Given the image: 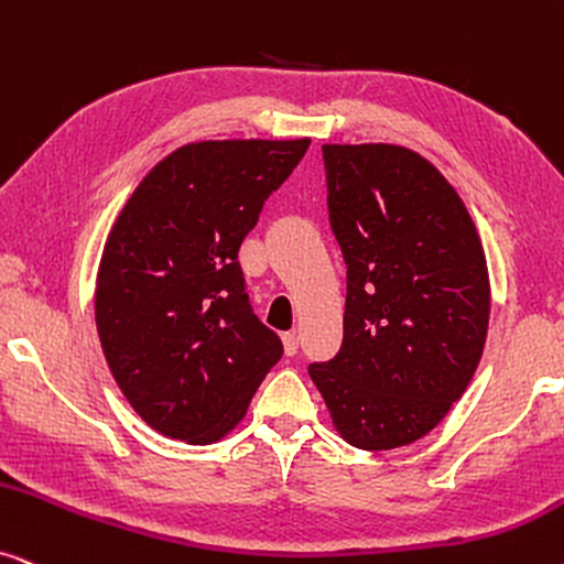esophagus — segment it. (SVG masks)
<instances>
[{"mask_svg":"<svg viewBox=\"0 0 564 564\" xmlns=\"http://www.w3.org/2000/svg\"><path fill=\"white\" fill-rule=\"evenodd\" d=\"M282 347H284V355H295L297 352V334L295 332H284L282 334Z\"/></svg>","mask_w":564,"mask_h":564,"instance_id":"esophagus-1","label":"esophagus"}]
</instances>
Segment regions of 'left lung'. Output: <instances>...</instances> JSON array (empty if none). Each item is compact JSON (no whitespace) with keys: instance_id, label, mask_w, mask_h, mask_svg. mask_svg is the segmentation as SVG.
I'll list each match as a JSON object with an SVG mask.
<instances>
[{"instance_id":"8db88e82","label":"left lung","mask_w":564,"mask_h":564,"mask_svg":"<svg viewBox=\"0 0 564 564\" xmlns=\"http://www.w3.org/2000/svg\"><path fill=\"white\" fill-rule=\"evenodd\" d=\"M328 219L347 264L345 341L308 372L362 451L425 437L485 352V248L445 175L399 144H324Z\"/></svg>"}]
</instances>
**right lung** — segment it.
<instances>
[{"mask_svg": "<svg viewBox=\"0 0 564 564\" xmlns=\"http://www.w3.org/2000/svg\"><path fill=\"white\" fill-rule=\"evenodd\" d=\"M311 139H209L160 160L108 232L95 324L116 383L158 433L225 437L282 357L248 303L240 243Z\"/></svg>", "mask_w": 564, "mask_h": 564, "instance_id": "1", "label": "right lung"}]
</instances>
